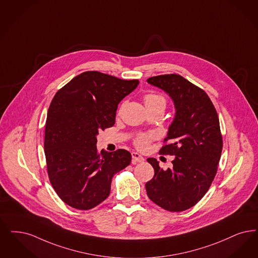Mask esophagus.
<instances>
[{"label":"esophagus","instance_id":"obj_1","mask_svg":"<svg viewBox=\"0 0 258 258\" xmlns=\"http://www.w3.org/2000/svg\"><path fill=\"white\" fill-rule=\"evenodd\" d=\"M132 156H133V164H137V163L143 162L145 160L144 157L142 155L138 153H135V152L132 153Z\"/></svg>","mask_w":258,"mask_h":258}]
</instances>
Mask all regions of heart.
I'll list each match as a JSON object with an SVG mask.
<instances>
[{
  "label": "heart",
  "instance_id": "obj_1",
  "mask_svg": "<svg viewBox=\"0 0 258 258\" xmlns=\"http://www.w3.org/2000/svg\"><path fill=\"white\" fill-rule=\"evenodd\" d=\"M144 102L146 106L155 105V104H159V103H162V104L165 105V99L162 96L157 95V94H148V95H146L144 98ZM154 137H155V134H140L135 139V145L139 149H145Z\"/></svg>",
  "mask_w": 258,
  "mask_h": 258
}]
</instances>
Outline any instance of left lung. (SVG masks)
I'll return each instance as SVG.
<instances>
[{
  "mask_svg": "<svg viewBox=\"0 0 258 258\" xmlns=\"http://www.w3.org/2000/svg\"><path fill=\"white\" fill-rule=\"evenodd\" d=\"M147 82L169 95L175 114L164 140L170 144L159 151L175 155L173 168L163 170L155 158H148L155 175L146 191L163 209L183 211L206 195L216 175L223 149L218 114L207 94L179 75L156 76Z\"/></svg>",
  "mask_w": 258,
  "mask_h": 258,
  "instance_id": "1",
  "label": "left lung"
}]
</instances>
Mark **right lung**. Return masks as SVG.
Instances as JSON below:
<instances>
[{"label": "right lung", "mask_w": 258, "mask_h": 258, "mask_svg": "<svg viewBox=\"0 0 258 258\" xmlns=\"http://www.w3.org/2000/svg\"><path fill=\"white\" fill-rule=\"evenodd\" d=\"M97 71L75 77L50 104L44 150L48 175L56 194L71 207L88 210L110 193L113 175L130 165L125 150L97 151L100 131L113 126L118 104L138 86Z\"/></svg>", "instance_id": "right-lung-1"}]
</instances>
